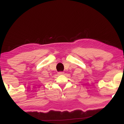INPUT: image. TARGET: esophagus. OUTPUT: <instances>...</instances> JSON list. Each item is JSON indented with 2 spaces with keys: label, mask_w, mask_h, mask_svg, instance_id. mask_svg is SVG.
Here are the masks:
<instances>
[{
  "label": "esophagus",
  "mask_w": 124,
  "mask_h": 124,
  "mask_svg": "<svg viewBox=\"0 0 124 124\" xmlns=\"http://www.w3.org/2000/svg\"><path fill=\"white\" fill-rule=\"evenodd\" d=\"M64 73L63 72H60L58 73V74H59V75H63V74H64Z\"/></svg>",
  "instance_id": "1"
}]
</instances>
